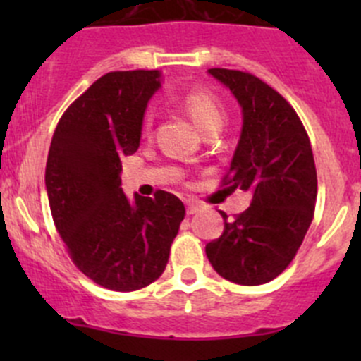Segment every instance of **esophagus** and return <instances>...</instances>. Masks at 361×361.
<instances>
[{"instance_id": "34e87169", "label": "esophagus", "mask_w": 361, "mask_h": 361, "mask_svg": "<svg viewBox=\"0 0 361 361\" xmlns=\"http://www.w3.org/2000/svg\"><path fill=\"white\" fill-rule=\"evenodd\" d=\"M201 207H202V206H201V204H199V202L188 201V202H187V213H188V214H195L199 209H201Z\"/></svg>"}]
</instances>
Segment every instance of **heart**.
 I'll return each mask as SVG.
<instances>
[{"instance_id": "1", "label": "heart", "mask_w": 361, "mask_h": 361, "mask_svg": "<svg viewBox=\"0 0 361 361\" xmlns=\"http://www.w3.org/2000/svg\"><path fill=\"white\" fill-rule=\"evenodd\" d=\"M178 103L206 134L211 130H218L224 123V106L213 90L204 89V87H192L178 96ZM141 133L143 136L150 134V116H145Z\"/></svg>"}]
</instances>
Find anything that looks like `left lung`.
<instances>
[{"instance_id": "8db88e82", "label": "left lung", "mask_w": 361, "mask_h": 361, "mask_svg": "<svg viewBox=\"0 0 361 361\" xmlns=\"http://www.w3.org/2000/svg\"><path fill=\"white\" fill-rule=\"evenodd\" d=\"M227 85L243 108L241 140L224 190L251 194L246 211L234 214L225 231L206 245L211 265L221 278L246 286L264 285L293 260L314 216L318 178L305 127L292 104L239 69H207Z\"/></svg>"}]
</instances>
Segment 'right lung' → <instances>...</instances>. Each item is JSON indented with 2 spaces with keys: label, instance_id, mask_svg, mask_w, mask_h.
Segmentation results:
<instances>
[{
  "label": "right lung",
  "instance_id": "add662e5",
  "mask_svg": "<svg viewBox=\"0 0 361 361\" xmlns=\"http://www.w3.org/2000/svg\"><path fill=\"white\" fill-rule=\"evenodd\" d=\"M157 69L111 71L63 113L50 143L45 185L57 232L73 264L99 286L134 292L166 269L185 218L176 195L127 201L120 188L123 155L140 147Z\"/></svg>",
  "mask_w": 361,
  "mask_h": 361
}]
</instances>
